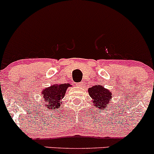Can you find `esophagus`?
<instances>
[{"label":"esophagus","mask_w":154,"mask_h":154,"mask_svg":"<svg viewBox=\"0 0 154 154\" xmlns=\"http://www.w3.org/2000/svg\"><path fill=\"white\" fill-rule=\"evenodd\" d=\"M82 82H79V83L77 84V87H82Z\"/></svg>","instance_id":"1"}]
</instances>
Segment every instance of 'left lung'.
<instances>
[{"label": "left lung", "mask_w": 154, "mask_h": 154, "mask_svg": "<svg viewBox=\"0 0 154 154\" xmlns=\"http://www.w3.org/2000/svg\"><path fill=\"white\" fill-rule=\"evenodd\" d=\"M89 96L92 99V102L95 104L96 107L100 110L104 109L103 108L107 107V104L111 102L112 99V91L104 88V86L101 85H96L92 86L88 88Z\"/></svg>", "instance_id": "1"}]
</instances>
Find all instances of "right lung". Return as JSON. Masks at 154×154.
Here are the masks:
<instances>
[{"mask_svg": "<svg viewBox=\"0 0 154 154\" xmlns=\"http://www.w3.org/2000/svg\"><path fill=\"white\" fill-rule=\"evenodd\" d=\"M70 86L72 85L69 83L54 84L50 87L45 88L42 91L44 99L43 107L52 110L60 107L62 99L65 96L66 91Z\"/></svg>", "mask_w": 154, "mask_h": 154, "instance_id": "1", "label": "right lung"}]
</instances>
